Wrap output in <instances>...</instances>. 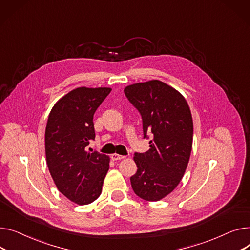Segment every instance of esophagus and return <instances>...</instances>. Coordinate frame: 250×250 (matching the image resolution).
<instances>
[{
	"label": "esophagus",
	"instance_id": "esophagus-1",
	"mask_svg": "<svg viewBox=\"0 0 250 250\" xmlns=\"http://www.w3.org/2000/svg\"><path fill=\"white\" fill-rule=\"evenodd\" d=\"M125 158V156H122V155H119V154H112L111 155V160L112 161H119V160H123Z\"/></svg>",
	"mask_w": 250,
	"mask_h": 250
}]
</instances>
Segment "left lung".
Listing matches in <instances>:
<instances>
[{
    "mask_svg": "<svg viewBox=\"0 0 250 250\" xmlns=\"http://www.w3.org/2000/svg\"><path fill=\"white\" fill-rule=\"evenodd\" d=\"M125 94L141 113L144 138L153 134L146 153H136L138 171L130 177L134 192L146 201L172 193L185 174L193 144L188 103L178 90L160 80L134 83Z\"/></svg>",
    "mask_w": 250,
    "mask_h": 250,
    "instance_id": "left-lung-1",
    "label": "left lung"
}]
</instances>
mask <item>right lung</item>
<instances>
[{"label":"right lung","mask_w":250,"mask_h":250,"mask_svg":"<svg viewBox=\"0 0 250 250\" xmlns=\"http://www.w3.org/2000/svg\"><path fill=\"white\" fill-rule=\"evenodd\" d=\"M109 87H78L62 96L48 116L45 153L57 189L70 201L87 205L101 196L109 157L88 152L94 140L93 114L109 94Z\"/></svg>","instance_id":"add662e5"}]
</instances>
